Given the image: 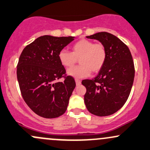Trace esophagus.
<instances>
[{
	"label": "esophagus",
	"mask_w": 150,
	"mask_h": 150,
	"mask_svg": "<svg viewBox=\"0 0 150 150\" xmlns=\"http://www.w3.org/2000/svg\"><path fill=\"white\" fill-rule=\"evenodd\" d=\"M75 81H76V86H79L81 83V80H79V79H76Z\"/></svg>",
	"instance_id": "esophagus-1"
}]
</instances>
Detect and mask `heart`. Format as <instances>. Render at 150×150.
Here are the masks:
<instances>
[{
  "label": "heart",
  "instance_id": "b5f03b06",
  "mask_svg": "<svg viewBox=\"0 0 150 150\" xmlns=\"http://www.w3.org/2000/svg\"><path fill=\"white\" fill-rule=\"evenodd\" d=\"M59 60L65 68L74 67L77 59H79L80 66L69 69L67 74L76 79L88 76L92 71H99L105 64L107 50L101 43H95L88 39L79 40L71 46V52L62 49L59 51Z\"/></svg>",
  "mask_w": 150,
  "mask_h": 150
}]
</instances>
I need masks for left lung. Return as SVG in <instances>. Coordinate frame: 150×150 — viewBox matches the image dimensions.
Wrapping results in <instances>:
<instances>
[{"instance_id": "obj_1", "label": "left lung", "mask_w": 150, "mask_h": 150, "mask_svg": "<svg viewBox=\"0 0 150 150\" xmlns=\"http://www.w3.org/2000/svg\"><path fill=\"white\" fill-rule=\"evenodd\" d=\"M86 38L105 46L107 59L94 79L81 82L86 88L85 104L94 115H111L123 107L129 96L134 78L132 56L129 48L113 34L99 32Z\"/></svg>"}]
</instances>
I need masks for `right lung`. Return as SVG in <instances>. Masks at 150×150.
I'll use <instances>...</instances> for the list:
<instances>
[{"label":"right lung","mask_w":150,"mask_h":150,"mask_svg":"<svg viewBox=\"0 0 150 150\" xmlns=\"http://www.w3.org/2000/svg\"><path fill=\"white\" fill-rule=\"evenodd\" d=\"M75 37L40 36L25 46L17 66V79L24 101L33 112L47 119L65 113L76 86L73 77L65 76L59 53Z\"/></svg>","instance_id":"obj_1"}]
</instances>
